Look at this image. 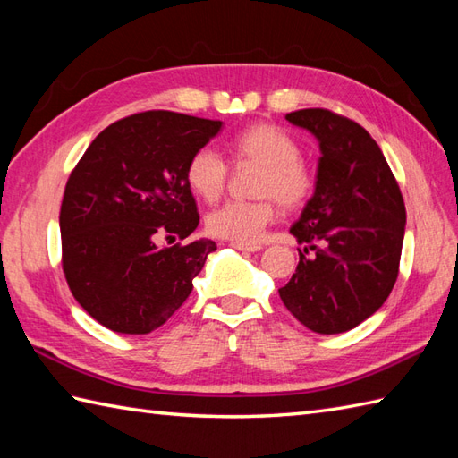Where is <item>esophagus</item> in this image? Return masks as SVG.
<instances>
[{
	"instance_id": "34e87169",
	"label": "esophagus",
	"mask_w": 458,
	"mask_h": 458,
	"mask_svg": "<svg viewBox=\"0 0 458 458\" xmlns=\"http://www.w3.org/2000/svg\"><path fill=\"white\" fill-rule=\"evenodd\" d=\"M232 246L240 251H259L261 244H240V242H232Z\"/></svg>"
}]
</instances>
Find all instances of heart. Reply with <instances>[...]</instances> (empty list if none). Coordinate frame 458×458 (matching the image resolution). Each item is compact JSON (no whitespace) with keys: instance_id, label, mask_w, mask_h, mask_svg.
<instances>
[{"instance_id":"b5f03b06","label":"heart","mask_w":458,"mask_h":458,"mask_svg":"<svg viewBox=\"0 0 458 458\" xmlns=\"http://www.w3.org/2000/svg\"><path fill=\"white\" fill-rule=\"evenodd\" d=\"M234 155L238 163L259 165L256 194L259 200H230L207 216V228L212 236L254 244L276 218V204L293 208L303 202L313 179L301 163V149L297 141L276 125L258 123L240 131L234 141ZM228 179V163L212 145H202L192 153L187 163L189 187L204 200H216Z\"/></svg>"}]
</instances>
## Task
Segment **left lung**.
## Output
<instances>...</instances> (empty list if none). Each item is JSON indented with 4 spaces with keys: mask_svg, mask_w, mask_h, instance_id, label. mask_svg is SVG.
Wrapping results in <instances>:
<instances>
[{
    "mask_svg": "<svg viewBox=\"0 0 458 458\" xmlns=\"http://www.w3.org/2000/svg\"><path fill=\"white\" fill-rule=\"evenodd\" d=\"M285 120L315 135L320 157L313 197L289 230L315 256L299 251L279 297L313 333H346L392 293L405 204L382 149L362 125L320 108L291 112Z\"/></svg>",
    "mask_w": 458,
    "mask_h": 458,
    "instance_id": "left-lung-1",
    "label": "left lung"
}]
</instances>
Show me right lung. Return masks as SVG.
I'll return each instance as SVG.
<instances>
[{"instance_id": "add662e5", "label": "right lung", "mask_w": 458, "mask_h": 458, "mask_svg": "<svg viewBox=\"0 0 458 458\" xmlns=\"http://www.w3.org/2000/svg\"><path fill=\"white\" fill-rule=\"evenodd\" d=\"M220 130L222 122L177 112L135 114L108 125L68 177L58 216L66 284L114 333L148 335L167 323L216 250L207 238L157 242L197 230L187 163Z\"/></svg>"}]
</instances>
